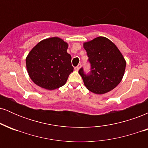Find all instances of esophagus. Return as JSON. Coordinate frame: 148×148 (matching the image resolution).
Listing matches in <instances>:
<instances>
[{
    "mask_svg": "<svg viewBox=\"0 0 148 148\" xmlns=\"http://www.w3.org/2000/svg\"><path fill=\"white\" fill-rule=\"evenodd\" d=\"M80 67H81V64H79V65H78L77 67H76L75 68H74V69H75L76 71H79V69H80Z\"/></svg>",
    "mask_w": 148,
    "mask_h": 148,
    "instance_id": "34e87169",
    "label": "esophagus"
}]
</instances>
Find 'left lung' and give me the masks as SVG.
Wrapping results in <instances>:
<instances>
[{
  "label": "left lung",
  "instance_id": "1",
  "mask_svg": "<svg viewBox=\"0 0 148 148\" xmlns=\"http://www.w3.org/2000/svg\"><path fill=\"white\" fill-rule=\"evenodd\" d=\"M84 48L91 71L86 75L81 68L79 73L86 88L97 95L114 89L123 79L126 67V60L118 47L108 38L100 36L84 42Z\"/></svg>",
  "mask_w": 148,
  "mask_h": 148
}]
</instances>
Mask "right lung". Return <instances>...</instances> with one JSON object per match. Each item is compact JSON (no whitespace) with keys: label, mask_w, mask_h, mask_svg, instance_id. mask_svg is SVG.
Segmentation results:
<instances>
[{"label":"right lung","mask_w":148,"mask_h":148,"mask_svg":"<svg viewBox=\"0 0 148 148\" xmlns=\"http://www.w3.org/2000/svg\"><path fill=\"white\" fill-rule=\"evenodd\" d=\"M68 44L57 37L39 42L25 59L28 75L37 86L52 90L64 86L74 67Z\"/></svg>","instance_id":"right-lung-1"}]
</instances>
